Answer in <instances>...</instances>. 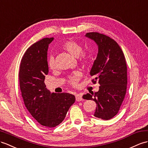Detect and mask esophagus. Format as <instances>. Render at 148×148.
Wrapping results in <instances>:
<instances>
[{
    "instance_id": "esophagus-1",
    "label": "esophagus",
    "mask_w": 148,
    "mask_h": 148,
    "mask_svg": "<svg viewBox=\"0 0 148 148\" xmlns=\"http://www.w3.org/2000/svg\"><path fill=\"white\" fill-rule=\"evenodd\" d=\"M82 93H78V94H77L76 95H75V97H76V100L78 102L79 101H81V100H82L83 98H82Z\"/></svg>"
}]
</instances>
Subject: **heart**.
I'll return each mask as SVG.
<instances>
[{"label": "heart", "instance_id": "heart-1", "mask_svg": "<svg viewBox=\"0 0 148 148\" xmlns=\"http://www.w3.org/2000/svg\"><path fill=\"white\" fill-rule=\"evenodd\" d=\"M62 48L76 58L81 56V61L82 62H87L88 56L83 52V47L78 42L74 40H67L63 43ZM48 66L51 70H54L55 68V58L53 56H50L48 61ZM80 79V74L78 72H75L67 77V82L72 86H77Z\"/></svg>", "mask_w": 148, "mask_h": 148}]
</instances>
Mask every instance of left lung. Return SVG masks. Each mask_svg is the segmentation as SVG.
I'll return each mask as SVG.
<instances>
[{
    "instance_id": "8db88e82",
    "label": "left lung",
    "mask_w": 148,
    "mask_h": 148,
    "mask_svg": "<svg viewBox=\"0 0 148 148\" xmlns=\"http://www.w3.org/2000/svg\"><path fill=\"white\" fill-rule=\"evenodd\" d=\"M86 36L99 46V53L90 71L92 82L100 84L97 92L86 93L83 99L97 103L94 116L109 120L117 114L127 90V64L122 50L117 42L107 36L97 32H87Z\"/></svg>"
}]
</instances>
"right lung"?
<instances>
[{
    "mask_svg": "<svg viewBox=\"0 0 148 148\" xmlns=\"http://www.w3.org/2000/svg\"><path fill=\"white\" fill-rule=\"evenodd\" d=\"M53 38H45L32 44L21 60L19 86L25 106L39 124L55 127L64 119L75 102L68 93H51L46 88L45 76L48 73L47 51Z\"/></svg>",
    "mask_w": 148,
    "mask_h": 148,
    "instance_id": "right-lung-1",
    "label": "right lung"
}]
</instances>
